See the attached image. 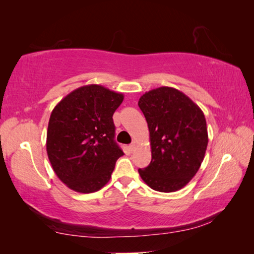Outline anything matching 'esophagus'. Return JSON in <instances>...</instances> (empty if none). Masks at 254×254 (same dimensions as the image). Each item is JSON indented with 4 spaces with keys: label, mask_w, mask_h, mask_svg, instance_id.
Returning <instances> with one entry per match:
<instances>
[{
    "label": "esophagus",
    "mask_w": 254,
    "mask_h": 254,
    "mask_svg": "<svg viewBox=\"0 0 254 254\" xmlns=\"http://www.w3.org/2000/svg\"><path fill=\"white\" fill-rule=\"evenodd\" d=\"M128 148H130L131 151H134V149H135V143H131V144H130V147H128Z\"/></svg>",
    "instance_id": "34e87169"
}]
</instances>
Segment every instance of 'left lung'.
<instances>
[{
  "instance_id": "obj_1",
  "label": "left lung",
  "mask_w": 254,
  "mask_h": 254,
  "mask_svg": "<svg viewBox=\"0 0 254 254\" xmlns=\"http://www.w3.org/2000/svg\"><path fill=\"white\" fill-rule=\"evenodd\" d=\"M147 120L151 162L139 169L153 190L173 192L186 186L198 171L208 143L203 111L178 89L162 86L140 97Z\"/></svg>"
}]
</instances>
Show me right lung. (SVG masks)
I'll return each mask as SVG.
<instances>
[{
  "mask_svg": "<svg viewBox=\"0 0 254 254\" xmlns=\"http://www.w3.org/2000/svg\"><path fill=\"white\" fill-rule=\"evenodd\" d=\"M123 94L92 84L75 89L51 112L47 153L68 188L89 194L109 183L123 151L114 141L113 114Z\"/></svg>",
  "mask_w": 254,
  "mask_h": 254,
  "instance_id": "obj_1",
  "label": "right lung"
}]
</instances>
